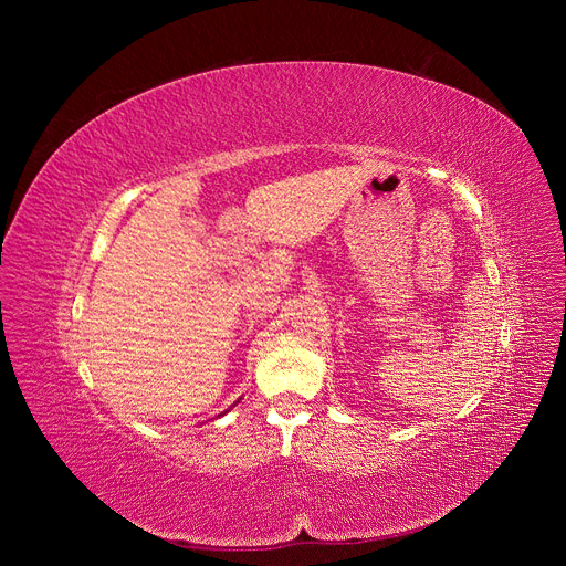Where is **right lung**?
Here are the masks:
<instances>
[{"instance_id": "right-lung-1", "label": "right lung", "mask_w": 566, "mask_h": 566, "mask_svg": "<svg viewBox=\"0 0 566 566\" xmlns=\"http://www.w3.org/2000/svg\"><path fill=\"white\" fill-rule=\"evenodd\" d=\"M234 402H239V400H234ZM219 417H221V415H219Z\"/></svg>"}]
</instances>
